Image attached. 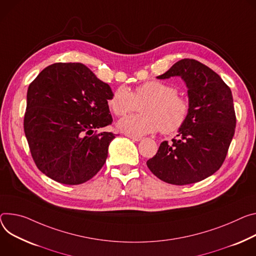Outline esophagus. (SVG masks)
Masks as SVG:
<instances>
[{
	"label": "esophagus",
	"mask_w": 256,
	"mask_h": 256,
	"mask_svg": "<svg viewBox=\"0 0 256 256\" xmlns=\"http://www.w3.org/2000/svg\"><path fill=\"white\" fill-rule=\"evenodd\" d=\"M126 136H128L130 138H132V141H136V142H140L143 140L142 136H132V134H126Z\"/></svg>",
	"instance_id": "esophagus-1"
}]
</instances>
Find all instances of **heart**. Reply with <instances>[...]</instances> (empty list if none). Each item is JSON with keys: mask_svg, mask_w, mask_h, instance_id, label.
Instances as JSON below:
<instances>
[{"mask_svg": "<svg viewBox=\"0 0 256 256\" xmlns=\"http://www.w3.org/2000/svg\"><path fill=\"white\" fill-rule=\"evenodd\" d=\"M178 88L166 82L152 80L136 86L132 92L124 86L116 88L107 104L118 116L132 112L136 104L142 114L130 115L118 122V128L132 136H145L158 130L170 134L180 130L187 122L190 105L178 95Z\"/></svg>", "mask_w": 256, "mask_h": 256, "instance_id": "1", "label": "heart"}]
</instances>
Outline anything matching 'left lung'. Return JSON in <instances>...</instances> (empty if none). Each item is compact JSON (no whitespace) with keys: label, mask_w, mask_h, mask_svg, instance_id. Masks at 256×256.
Returning <instances> with one entry per match:
<instances>
[{"label":"left lung","mask_w":256,"mask_h":256,"mask_svg":"<svg viewBox=\"0 0 256 256\" xmlns=\"http://www.w3.org/2000/svg\"><path fill=\"white\" fill-rule=\"evenodd\" d=\"M172 76H180L188 88L190 113L178 138L162 142L147 166L161 180L182 186L220 170L235 134L236 114L230 88L201 62L182 59L157 78Z\"/></svg>","instance_id":"1"}]
</instances>
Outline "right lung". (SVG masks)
Here are the masks:
<instances>
[{
  "instance_id": "1",
  "label": "right lung",
  "mask_w": 256,
  "mask_h": 256,
  "mask_svg": "<svg viewBox=\"0 0 256 256\" xmlns=\"http://www.w3.org/2000/svg\"><path fill=\"white\" fill-rule=\"evenodd\" d=\"M113 94L82 63H54L28 90L24 132L38 168L65 184H80L104 166L113 132H94L112 124Z\"/></svg>"
}]
</instances>
